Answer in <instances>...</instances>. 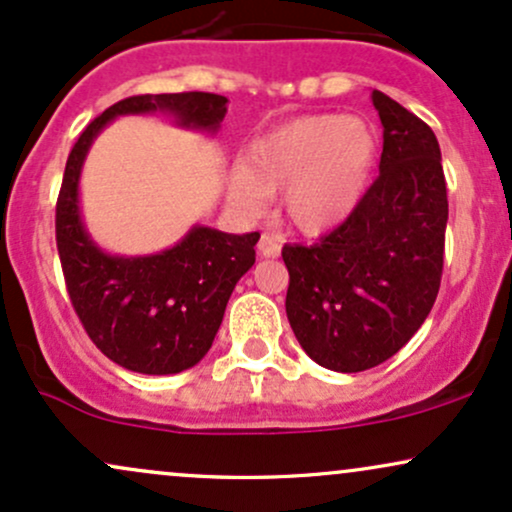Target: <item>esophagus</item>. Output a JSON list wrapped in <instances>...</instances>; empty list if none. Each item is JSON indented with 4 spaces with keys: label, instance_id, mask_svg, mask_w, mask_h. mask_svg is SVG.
<instances>
[{
    "label": "esophagus",
    "instance_id": "1",
    "mask_svg": "<svg viewBox=\"0 0 512 512\" xmlns=\"http://www.w3.org/2000/svg\"><path fill=\"white\" fill-rule=\"evenodd\" d=\"M257 250H260L262 257H279L281 252V240L274 233H262L260 243H257Z\"/></svg>",
    "mask_w": 512,
    "mask_h": 512
}]
</instances>
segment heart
<instances>
[{
  "instance_id": "heart-1",
  "label": "heart",
  "mask_w": 512,
  "mask_h": 512,
  "mask_svg": "<svg viewBox=\"0 0 512 512\" xmlns=\"http://www.w3.org/2000/svg\"><path fill=\"white\" fill-rule=\"evenodd\" d=\"M378 137L358 117L308 115L269 129L248 146L231 180V202L260 211L284 192V214L303 233L339 226L366 192Z\"/></svg>"
}]
</instances>
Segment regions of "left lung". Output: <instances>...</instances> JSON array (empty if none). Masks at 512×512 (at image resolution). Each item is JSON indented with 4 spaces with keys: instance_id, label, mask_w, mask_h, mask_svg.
Instances as JSON below:
<instances>
[{
    "instance_id": "8db88e82",
    "label": "left lung",
    "mask_w": 512,
    "mask_h": 512,
    "mask_svg": "<svg viewBox=\"0 0 512 512\" xmlns=\"http://www.w3.org/2000/svg\"><path fill=\"white\" fill-rule=\"evenodd\" d=\"M380 175L356 209L313 245H284L286 315L322 368L361 373L424 325L443 276L448 190L433 129L383 91Z\"/></svg>"
}]
</instances>
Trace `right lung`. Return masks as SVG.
<instances>
[{
  "instance_id": "right-lung-1",
  "label": "right lung",
  "mask_w": 512,
  "mask_h": 512,
  "mask_svg": "<svg viewBox=\"0 0 512 512\" xmlns=\"http://www.w3.org/2000/svg\"><path fill=\"white\" fill-rule=\"evenodd\" d=\"M226 96L202 91L146 93L110 105L76 139L57 197L55 233L64 284L91 342L117 366L144 375L192 368L211 349L238 279L255 264L260 233L195 226L158 255H108L88 238L79 209V178L98 132L117 115L168 113L180 127L216 132Z\"/></svg>"
}]
</instances>
